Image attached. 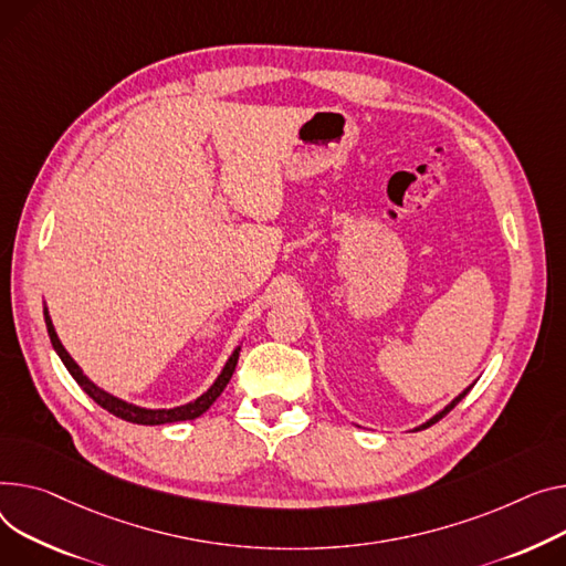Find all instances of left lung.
<instances>
[{"label": "left lung", "instance_id": "obj_1", "mask_svg": "<svg viewBox=\"0 0 566 566\" xmlns=\"http://www.w3.org/2000/svg\"><path fill=\"white\" fill-rule=\"evenodd\" d=\"M471 387H473V385H471ZM471 387H469V389H464V391H462V394H460V396H458V398H455V400H453V402H450V405H446V407H443V409H441V411H439V413H434V417H432V419H430V421H426V423H423V426H419V428H417V430H421V428H430V426H432V423H437V421H439V419H443V417H446V413H448V411H450V409H453V407H455V405H458V402H460V400H462V398H464V396H467V394H469V391H471Z\"/></svg>", "mask_w": 566, "mask_h": 566}]
</instances>
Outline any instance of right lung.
I'll use <instances>...</instances> for the list:
<instances>
[{"mask_svg": "<svg viewBox=\"0 0 566 566\" xmlns=\"http://www.w3.org/2000/svg\"><path fill=\"white\" fill-rule=\"evenodd\" d=\"M43 314H45V325H48L50 342H52L56 355L61 357V361L65 364V368L70 370L72 378L77 380V385H80L99 407H104L106 411H111L113 417H118V419L129 421V423H138V426H164V423H177V421H193V419H198L200 413H205V411L216 402V398L222 394V389L228 387V382L232 380V373H234V368H237L239 353H241V346H239V348L230 355L228 364L222 366V370H220V375L216 378V382H213L200 398H196L193 402H186V405H179V407H172V409H147V407H138V405H132V402H127V400H120V398H116V396H111V394H106L104 389H99L95 382H91V380L86 378V375H84V370L77 366V361H74V359L67 355V350H65L63 344L59 342V336H56V329H54V325H52V318H50L48 307L43 310Z\"/></svg>", "mask_w": 566, "mask_h": 566, "instance_id": "obj_1", "label": "right lung"}]
</instances>
